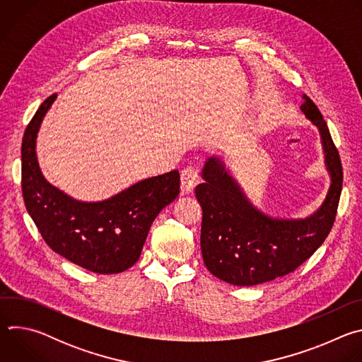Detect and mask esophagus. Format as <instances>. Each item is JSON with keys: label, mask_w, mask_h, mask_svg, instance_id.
<instances>
[{"label": "esophagus", "mask_w": 362, "mask_h": 362, "mask_svg": "<svg viewBox=\"0 0 362 362\" xmlns=\"http://www.w3.org/2000/svg\"><path fill=\"white\" fill-rule=\"evenodd\" d=\"M199 183V170L193 166H189L182 170L180 175V187L183 193H192Z\"/></svg>", "instance_id": "1"}]
</instances>
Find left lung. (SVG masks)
I'll return each mask as SVG.
<instances>
[{"label": "left lung", "instance_id": "obj_1", "mask_svg": "<svg viewBox=\"0 0 362 362\" xmlns=\"http://www.w3.org/2000/svg\"><path fill=\"white\" fill-rule=\"evenodd\" d=\"M300 110L318 127L331 185L320 209L305 219H276L256 209L221 158L212 156L196 186L202 206L200 249L212 275L238 286H252L293 272L327 239L337 216L342 166L327 122L315 103L302 95Z\"/></svg>", "mask_w": 362, "mask_h": 362}]
</instances>
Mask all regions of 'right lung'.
I'll list each match as a JSON object with an SVG mask.
<instances>
[{
  "label": "right lung",
  "mask_w": 362,
  "mask_h": 362,
  "mask_svg": "<svg viewBox=\"0 0 362 362\" xmlns=\"http://www.w3.org/2000/svg\"><path fill=\"white\" fill-rule=\"evenodd\" d=\"M56 97L42 101L23 137L25 208L45 243L70 262L95 274L123 272L139 261L153 221L179 196L180 175L144 179L101 202H80L49 185L38 166L35 139Z\"/></svg>",
  "instance_id": "obj_1"
}]
</instances>
